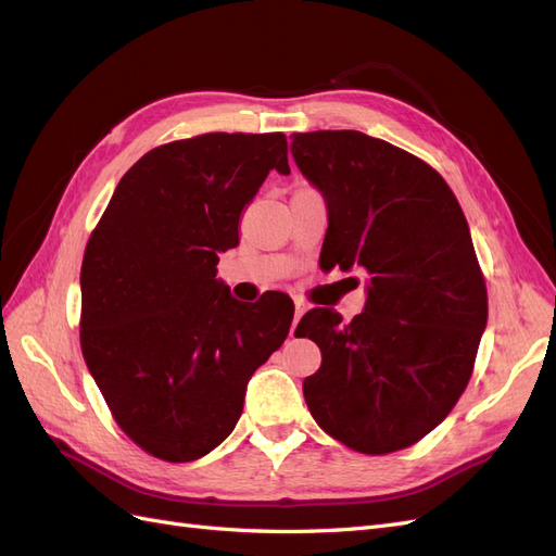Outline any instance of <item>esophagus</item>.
Masks as SVG:
<instances>
[{"mask_svg":"<svg viewBox=\"0 0 556 556\" xmlns=\"http://www.w3.org/2000/svg\"><path fill=\"white\" fill-rule=\"evenodd\" d=\"M306 308H308V306L304 304V301H299V299L294 301V323H292V327H290V336H294V331H296V323H299V317L306 313Z\"/></svg>","mask_w":556,"mask_h":556,"instance_id":"esophagus-1","label":"esophagus"}]
</instances>
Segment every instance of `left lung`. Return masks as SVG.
Returning a JSON list of instances; mask_svg holds the SVG:
<instances>
[{"mask_svg": "<svg viewBox=\"0 0 556 556\" xmlns=\"http://www.w3.org/2000/svg\"><path fill=\"white\" fill-rule=\"evenodd\" d=\"M290 150L327 201L319 262L368 274L352 323L313 308L294 331L323 352L304 380L308 410L357 452L410 447L459 401L486 325L464 211L427 162L362 131L292 134Z\"/></svg>", "mask_w": 556, "mask_h": 556, "instance_id": "1", "label": "left lung"}]
</instances>
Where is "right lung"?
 Masks as SVG:
<instances>
[{
	"label": "right lung",
	"mask_w": 556,
	"mask_h": 556,
	"mask_svg": "<svg viewBox=\"0 0 556 556\" xmlns=\"http://www.w3.org/2000/svg\"><path fill=\"white\" fill-rule=\"evenodd\" d=\"M288 139L201 134L153 148L121 178L80 266V350L113 419L164 462H194L237 427L250 376L288 339V294L248 306L217 252Z\"/></svg>",
	"instance_id": "obj_1"
}]
</instances>
